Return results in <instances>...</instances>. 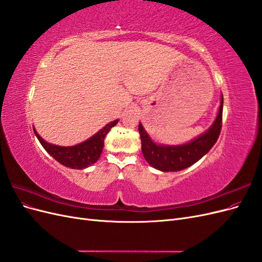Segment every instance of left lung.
<instances>
[{"mask_svg":"<svg viewBox=\"0 0 262 262\" xmlns=\"http://www.w3.org/2000/svg\"><path fill=\"white\" fill-rule=\"evenodd\" d=\"M222 114H223V95L221 96V105L216 118L210 128L200 136L189 141L188 143L180 145L155 143L140 122L139 132L142 153L145 161L152 167L161 171H178L193 165L216 143L222 128Z\"/></svg>","mask_w":262,"mask_h":262,"instance_id":"8db88e82","label":"left lung"}]
</instances>
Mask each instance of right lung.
<instances>
[{
  "instance_id": "add662e5",
  "label": "right lung",
  "mask_w": 262,
  "mask_h": 262,
  "mask_svg": "<svg viewBox=\"0 0 262 262\" xmlns=\"http://www.w3.org/2000/svg\"><path fill=\"white\" fill-rule=\"evenodd\" d=\"M118 121L117 119V120L109 122L97 133H95L93 137L73 146H60L48 143L39 136L35 128L34 132L43 148L55 161L72 169H85L98 161L102 152V147H104L105 137Z\"/></svg>"
}]
</instances>
